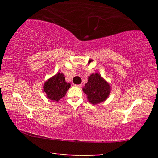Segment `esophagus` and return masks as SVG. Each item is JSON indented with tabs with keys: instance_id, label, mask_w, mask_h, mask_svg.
<instances>
[{
	"instance_id": "esophagus-1",
	"label": "esophagus",
	"mask_w": 158,
	"mask_h": 158,
	"mask_svg": "<svg viewBox=\"0 0 158 158\" xmlns=\"http://www.w3.org/2000/svg\"><path fill=\"white\" fill-rule=\"evenodd\" d=\"M74 85H75V86H77V87L80 88V87L82 86V84H75Z\"/></svg>"
}]
</instances>
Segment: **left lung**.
Returning <instances> with one entry per match:
<instances>
[{
  "label": "left lung",
  "mask_w": 158,
  "mask_h": 158,
  "mask_svg": "<svg viewBox=\"0 0 158 158\" xmlns=\"http://www.w3.org/2000/svg\"><path fill=\"white\" fill-rule=\"evenodd\" d=\"M83 91L93 105H98L105 101L111 92V86L100 74H92L89 77L88 82L83 88Z\"/></svg>",
  "instance_id": "8db88e82"
}]
</instances>
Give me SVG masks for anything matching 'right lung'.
Returning <instances> with one entry per match:
<instances>
[{"mask_svg":"<svg viewBox=\"0 0 158 158\" xmlns=\"http://www.w3.org/2000/svg\"><path fill=\"white\" fill-rule=\"evenodd\" d=\"M70 88V84L65 81V75L58 73L44 83L43 91L47 94L48 99L53 102H58L65 95Z\"/></svg>","mask_w":158,"mask_h":158,"instance_id":"add662e5","label":"right lung"}]
</instances>
